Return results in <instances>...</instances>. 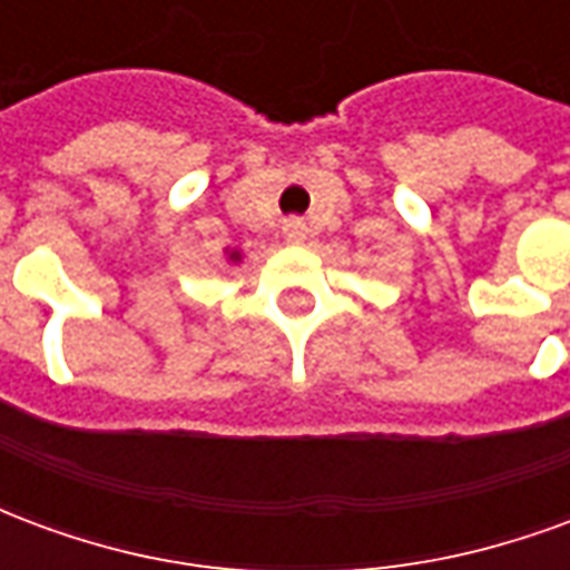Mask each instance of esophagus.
Returning a JSON list of instances; mask_svg holds the SVG:
<instances>
[{
	"instance_id": "obj_1",
	"label": "esophagus",
	"mask_w": 570,
	"mask_h": 570,
	"mask_svg": "<svg viewBox=\"0 0 570 570\" xmlns=\"http://www.w3.org/2000/svg\"><path fill=\"white\" fill-rule=\"evenodd\" d=\"M284 235H286V240L302 244V240H305V235H308V228H305V223H302V219H289V223L284 225Z\"/></svg>"
}]
</instances>
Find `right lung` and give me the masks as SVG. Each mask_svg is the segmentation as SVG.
Instances as JSON below:
<instances>
[{
    "mask_svg": "<svg viewBox=\"0 0 570 570\" xmlns=\"http://www.w3.org/2000/svg\"><path fill=\"white\" fill-rule=\"evenodd\" d=\"M225 259H228V265H237L244 256H240V249H225Z\"/></svg>",
    "mask_w": 570,
    "mask_h": 570,
    "instance_id": "right-lung-1",
    "label": "right lung"
}]
</instances>
